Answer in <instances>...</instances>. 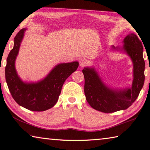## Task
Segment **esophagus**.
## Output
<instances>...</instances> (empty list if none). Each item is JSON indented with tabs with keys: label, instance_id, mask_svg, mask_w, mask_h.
I'll return each instance as SVG.
<instances>
[{
	"label": "esophagus",
	"instance_id": "34e87169",
	"mask_svg": "<svg viewBox=\"0 0 150 150\" xmlns=\"http://www.w3.org/2000/svg\"><path fill=\"white\" fill-rule=\"evenodd\" d=\"M88 64V61L87 60L84 59H81L80 60H79V65L81 67H84L86 65H87Z\"/></svg>",
	"mask_w": 150,
	"mask_h": 150
}]
</instances>
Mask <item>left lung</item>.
Segmentation results:
<instances>
[{
	"mask_svg": "<svg viewBox=\"0 0 150 150\" xmlns=\"http://www.w3.org/2000/svg\"><path fill=\"white\" fill-rule=\"evenodd\" d=\"M122 50L131 58L133 64V81L131 88L114 90L105 84L93 68H84V93L88 104L97 111L113 113L128 108L138 97L144 82L145 62L141 41L134 33H129L123 40Z\"/></svg>",
	"mask_w": 150,
	"mask_h": 150,
	"instance_id": "1",
	"label": "left lung"
}]
</instances>
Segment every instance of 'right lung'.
Instances as JSON below:
<instances>
[{
  "instance_id": "obj_1",
  "label": "right lung",
  "mask_w": 150,
  "mask_h": 150,
  "mask_svg": "<svg viewBox=\"0 0 150 150\" xmlns=\"http://www.w3.org/2000/svg\"><path fill=\"white\" fill-rule=\"evenodd\" d=\"M26 29H22L14 38V46L7 58L6 81L12 97L18 105L34 111H42L54 106L66 79L77 70L79 62L57 65L46 77L37 82L22 81L15 69V62Z\"/></svg>"
}]
</instances>
